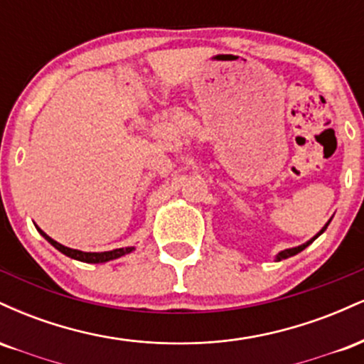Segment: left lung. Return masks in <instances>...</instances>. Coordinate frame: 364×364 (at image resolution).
Instances as JSON below:
<instances>
[{
	"label": "left lung",
	"instance_id": "left-lung-1",
	"mask_svg": "<svg viewBox=\"0 0 364 364\" xmlns=\"http://www.w3.org/2000/svg\"><path fill=\"white\" fill-rule=\"evenodd\" d=\"M330 220H332V219H330ZM330 220H328V223H327V224H325V225H323V228H321V229H320V232H316V235L311 237V240H310V241H306V243H303V245H299V246H294V248H287V250H282V252H279L277 255H275V262H281V260H286V258H289V257H292V255H296V253L303 252V250H304V248H306V246H310V245L313 243V241H315V240H316V237H318V236L321 235V232H323V231H325V229H327V225L330 224Z\"/></svg>",
	"mask_w": 364,
	"mask_h": 364
}]
</instances>
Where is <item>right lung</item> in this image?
Masks as SVG:
<instances>
[{
    "label": "right lung",
    "instance_id": "right-lung-1",
    "mask_svg": "<svg viewBox=\"0 0 364 364\" xmlns=\"http://www.w3.org/2000/svg\"><path fill=\"white\" fill-rule=\"evenodd\" d=\"M37 228V225H36ZM37 231L43 235V237L51 243L54 248L58 250V252H61L63 255H66V257L73 258V260H78V262H85V263H106L109 260H116V258H121L124 257V255L132 253L133 250H135V246H127V248H116V250H111V252H99V253H92V252H80V250H73V248H68V246L65 245H60L58 241H54L53 237H49L46 232L43 231L41 228H37Z\"/></svg>",
    "mask_w": 364,
    "mask_h": 364
}]
</instances>
